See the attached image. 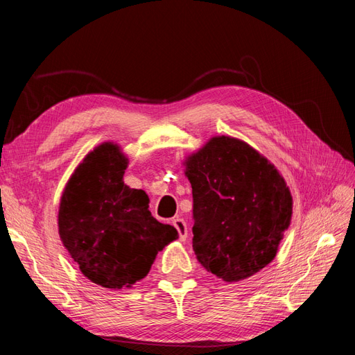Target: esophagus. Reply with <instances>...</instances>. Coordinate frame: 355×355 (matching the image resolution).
Listing matches in <instances>:
<instances>
[{"mask_svg": "<svg viewBox=\"0 0 355 355\" xmlns=\"http://www.w3.org/2000/svg\"><path fill=\"white\" fill-rule=\"evenodd\" d=\"M173 227L178 230L179 232V239L180 241H185L187 240V235H188V227H187V222L180 218L173 219Z\"/></svg>", "mask_w": 355, "mask_h": 355, "instance_id": "obj_1", "label": "esophagus"}]
</instances>
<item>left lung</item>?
I'll use <instances>...</instances> for the list:
<instances>
[{"instance_id": "obj_1", "label": "left lung", "mask_w": 355, "mask_h": 355, "mask_svg": "<svg viewBox=\"0 0 355 355\" xmlns=\"http://www.w3.org/2000/svg\"><path fill=\"white\" fill-rule=\"evenodd\" d=\"M192 187V247L223 282L245 280L271 263L290 227L293 198L280 171L241 139L213 136L184 159Z\"/></svg>"}]
</instances>
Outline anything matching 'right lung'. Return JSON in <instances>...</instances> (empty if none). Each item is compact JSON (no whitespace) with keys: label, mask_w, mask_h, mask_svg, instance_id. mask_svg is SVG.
I'll list each match as a JSON object with an SVG mask.
<instances>
[{"label":"right lung","mask_w":355,"mask_h":355,"mask_svg":"<svg viewBox=\"0 0 355 355\" xmlns=\"http://www.w3.org/2000/svg\"><path fill=\"white\" fill-rule=\"evenodd\" d=\"M127 166L118 144L96 146L67 182L58 213L60 241L83 275L111 290L141 282L179 237L153 216L145 191L124 184Z\"/></svg>","instance_id":"1"}]
</instances>
